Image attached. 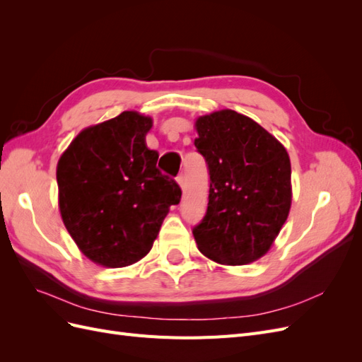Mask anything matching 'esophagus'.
Returning <instances> with one entry per match:
<instances>
[{"label":"esophagus","instance_id":"obj_1","mask_svg":"<svg viewBox=\"0 0 362 362\" xmlns=\"http://www.w3.org/2000/svg\"><path fill=\"white\" fill-rule=\"evenodd\" d=\"M177 182L180 184L181 189L185 187V175H184V173H180V175H178V177H177Z\"/></svg>","mask_w":362,"mask_h":362}]
</instances>
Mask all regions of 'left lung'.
<instances>
[{
	"label": "left lung",
	"mask_w": 362,
	"mask_h": 362,
	"mask_svg": "<svg viewBox=\"0 0 362 362\" xmlns=\"http://www.w3.org/2000/svg\"><path fill=\"white\" fill-rule=\"evenodd\" d=\"M196 131L194 146L210 175L206 211L193 228L196 245L218 264H247L266 254L288 217V154L255 120L234 110L201 116Z\"/></svg>",
	"instance_id": "1"
}]
</instances>
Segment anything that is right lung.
I'll return each mask as SVG.
<instances>
[{
  "instance_id": "1",
  "label": "right lung",
  "mask_w": 362,
  "mask_h": 362,
  "mask_svg": "<svg viewBox=\"0 0 362 362\" xmlns=\"http://www.w3.org/2000/svg\"><path fill=\"white\" fill-rule=\"evenodd\" d=\"M151 127V117L124 112L83 129L59 160L63 223L96 264L144 258L169 206L181 201L180 185L158 170V152L145 144Z\"/></svg>"
}]
</instances>
